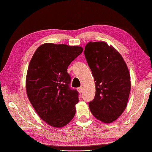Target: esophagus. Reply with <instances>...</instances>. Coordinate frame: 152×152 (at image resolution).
I'll use <instances>...</instances> for the list:
<instances>
[{
	"instance_id": "obj_1",
	"label": "esophagus",
	"mask_w": 152,
	"mask_h": 152,
	"mask_svg": "<svg viewBox=\"0 0 152 152\" xmlns=\"http://www.w3.org/2000/svg\"><path fill=\"white\" fill-rule=\"evenodd\" d=\"M78 92H79L80 93H82L83 92V87H80V88H78Z\"/></svg>"
}]
</instances>
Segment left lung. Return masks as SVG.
I'll list each match as a JSON object with an SVG mask.
<instances>
[{"mask_svg":"<svg viewBox=\"0 0 152 152\" xmlns=\"http://www.w3.org/2000/svg\"><path fill=\"white\" fill-rule=\"evenodd\" d=\"M86 59L95 82V96L89 102L90 111L106 124L116 120L127 107L131 91L130 74L122 56L104 42H90Z\"/></svg>","mask_w":152,"mask_h":152,"instance_id":"left-lung-1","label":"left lung"}]
</instances>
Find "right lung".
Listing matches in <instances>:
<instances>
[{
	"label": "right lung",
	"mask_w": 152,
	"mask_h": 152,
	"mask_svg": "<svg viewBox=\"0 0 152 152\" xmlns=\"http://www.w3.org/2000/svg\"><path fill=\"white\" fill-rule=\"evenodd\" d=\"M83 48L46 43L35 51L28 67L26 91L40 118L54 127L72 120L78 102V92L69 87L67 69Z\"/></svg>",
	"instance_id": "add662e5"
}]
</instances>
